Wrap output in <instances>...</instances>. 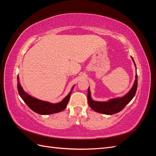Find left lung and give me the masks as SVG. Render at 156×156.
I'll return each mask as SVG.
<instances>
[{
	"label": "left lung",
	"mask_w": 156,
	"mask_h": 156,
	"mask_svg": "<svg viewBox=\"0 0 156 156\" xmlns=\"http://www.w3.org/2000/svg\"><path fill=\"white\" fill-rule=\"evenodd\" d=\"M132 58V57H131ZM135 64L134 60L132 58ZM136 67V66H135ZM137 74L136 73L135 80L133 87L129 92L122 98H117L110 100L108 101L100 102L92 100L90 96V91L88 88V103L89 106L91 107L92 110L96 112L102 113L105 115H113L119 112L127 105L128 103L131 101L132 99L135 96L136 89H137Z\"/></svg>",
	"instance_id": "8db88e82"
}]
</instances>
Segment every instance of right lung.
Here are the masks:
<instances>
[{
    "mask_svg": "<svg viewBox=\"0 0 156 156\" xmlns=\"http://www.w3.org/2000/svg\"><path fill=\"white\" fill-rule=\"evenodd\" d=\"M73 88V87L68 95L64 98L62 101L57 103H51L48 101L37 100L27 94L23 90L20 82V78L17 76V90L19 94L31 110L40 115H51L64 111L66 108Z\"/></svg>",
    "mask_w": 156,
    "mask_h": 156,
    "instance_id": "add662e5",
    "label": "right lung"
}]
</instances>
